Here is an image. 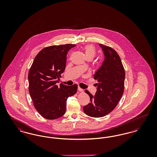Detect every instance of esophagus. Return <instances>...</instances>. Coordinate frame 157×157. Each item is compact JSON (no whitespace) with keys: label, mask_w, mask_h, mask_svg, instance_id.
Returning <instances> with one entry per match:
<instances>
[{"label":"esophagus","mask_w":157,"mask_h":157,"mask_svg":"<svg viewBox=\"0 0 157 157\" xmlns=\"http://www.w3.org/2000/svg\"><path fill=\"white\" fill-rule=\"evenodd\" d=\"M78 90H79V92H83V89H82V88H81L80 87H78Z\"/></svg>","instance_id":"obj_1"}]
</instances>
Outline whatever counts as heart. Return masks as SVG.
Returning <instances> with one entry per match:
<instances>
[{
	"label": "heart",
	"mask_w": 157,
	"mask_h": 157,
	"mask_svg": "<svg viewBox=\"0 0 157 157\" xmlns=\"http://www.w3.org/2000/svg\"><path fill=\"white\" fill-rule=\"evenodd\" d=\"M83 51H85V53L86 55V58L91 57L92 58H94L95 53H96V49L95 46L92 45H86L83 46ZM84 67V66H83Z\"/></svg>",
	"instance_id": "heart-1"
}]
</instances>
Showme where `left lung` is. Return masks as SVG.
I'll list each match as a JSON object with an SVG mask.
<instances>
[{"instance_id":"obj_1","label":"left lung","mask_w":157,"mask_h":157,"mask_svg":"<svg viewBox=\"0 0 157 157\" xmlns=\"http://www.w3.org/2000/svg\"><path fill=\"white\" fill-rule=\"evenodd\" d=\"M105 55L102 66L94 74L97 80V90L95 96L89 91L90 102L83 106V110L87 115L102 117L112 112L118 104L124 90L125 73L119 55L113 48L99 44Z\"/></svg>"}]
</instances>
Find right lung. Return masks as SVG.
<instances>
[{
	"mask_svg": "<svg viewBox=\"0 0 157 157\" xmlns=\"http://www.w3.org/2000/svg\"><path fill=\"white\" fill-rule=\"evenodd\" d=\"M76 45L46 47L37 53L28 74L29 92L33 105L44 118L55 120L66 111L67 98L74 95L78 85H56L66 67L67 52Z\"/></svg>",
	"mask_w": 157,
	"mask_h": 157,
	"instance_id": "add662e5",
	"label": "right lung"
}]
</instances>
